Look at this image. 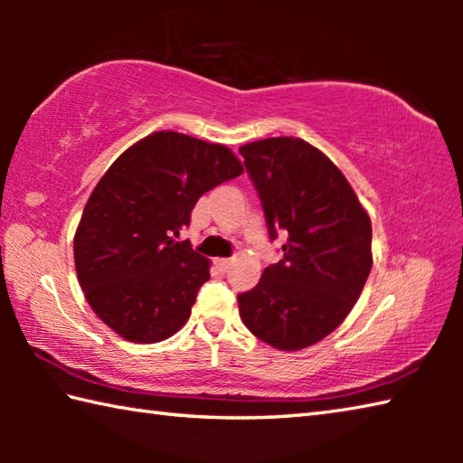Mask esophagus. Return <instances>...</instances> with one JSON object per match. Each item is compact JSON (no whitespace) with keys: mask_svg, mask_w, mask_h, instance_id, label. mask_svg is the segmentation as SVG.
I'll return each mask as SVG.
<instances>
[{"mask_svg":"<svg viewBox=\"0 0 463 463\" xmlns=\"http://www.w3.org/2000/svg\"><path fill=\"white\" fill-rule=\"evenodd\" d=\"M214 265H216V268L221 269V271H226V269H229L231 265H232V260H216Z\"/></svg>","mask_w":463,"mask_h":463,"instance_id":"esophagus-1","label":"esophagus"}]
</instances>
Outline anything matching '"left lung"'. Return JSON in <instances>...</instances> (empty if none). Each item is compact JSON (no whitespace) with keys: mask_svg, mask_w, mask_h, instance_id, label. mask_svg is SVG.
Instances as JSON below:
<instances>
[{"mask_svg":"<svg viewBox=\"0 0 463 463\" xmlns=\"http://www.w3.org/2000/svg\"><path fill=\"white\" fill-rule=\"evenodd\" d=\"M269 239L284 257L239 294L245 326L271 347L298 351L325 339L355 307L372 269V222L325 153L294 137L242 145Z\"/></svg>","mask_w":463,"mask_h":463,"instance_id":"1","label":"left lung"}]
</instances>
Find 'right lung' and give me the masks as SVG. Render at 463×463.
Returning a JSON list of instances; mask_svg holds the SVG:
<instances>
[{
  "label": "right lung",
  "mask_w": 463,
  "mask_h": 463,
  "mask_svg": "<svg viewBox=\"0 0 463 463\" xmlns=\"http://www.w3.org/2000/svg\"><path fill=\"white\" fill-rule=\"evenodd\" d=\"M241 174L231 148L171 130L109 165L85 203L73 253L85 298L112 331L159 343L185 325L210 261L175 237L202 194Z\"/></svg>",
  "instance_id": "add662e5"
}]
</instances>
